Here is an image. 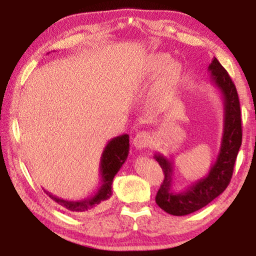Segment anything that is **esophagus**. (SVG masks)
I'll list each match as a JSON object with an SVG mask.
<instances>
[{"label": "esophagus", "instance_id": "esophagus-1", "mask_svg": "<svg viewBox=\"0 0 256 256\" xmlns=\"http://www.w3.org/2000/svg\"><path fill=\"white\" fill-rule=\"evenodd\" d=\"M151 138L150 134L146 131L138 132L136 136L133 138V144L136 146V149H144L148 148L151 144Z\"/></svg>", "mask_w": 256, "mask_h": 256}]
</instances>
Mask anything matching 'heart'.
<instances>
[{"label":"heart","mask_w":256,"mask_h":256,"mask_svg":"<svg viewBox=\"0 0 256 256\" xmlns=\"http://www.w3.org/2000/svg\"><path fill=\"white\" fill-rule=\"evenodd\" d=\"M160 73L157 84L151 90V100L159 104L170 92L183 74V68L180 63L170 62V56L164 53L150 54L144 60L141 70L142 80H152Z\"/></svg>","instance_id":"heart-1"}]
</instances>
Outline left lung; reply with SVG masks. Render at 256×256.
<instances>
[{"instance_id":"8db88e82","label":"left lung","mask_w":256,"mask_h":256,"mask_svg":"<svg viewBox=\"0 0 256 256\" xmlns=\"http://www.w3.org/2000/svg\"><path fill=\"white\" fill-rule=\"evenodd\" d=\"M212 82L224 102V132L216 160L206 177L194 182L184 190L172 188L174 162L160 154L154 159L162 168L164 178L160 185L156 202L164 211L172 216H186L202 209L222 194L232 180L234 166L242 146L240 106L236 86L228 72L216 58L208 68Z\"/></svg>"}]
</instances>
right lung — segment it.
<instances>
[{"instance_id": "right-lung-1", "label": "right lung", "mask_w": 256, "mask_h": 256, "mask_svg": "<svg viewBox=\"0 0 256 256\" xmlns=\"http://www.w3.org/2000/svg\"><path fill=\"white\" fill-rule=\"evenodd\" d=\"M128 134H122L116 138H112V140L108 141L107 146L102 151V159H100V186H98L97 192L94 196H89L84 200H63L53 194L45 190V193L52 200L55 201L58 204L63 206L71 212H74L78 214H86L90 212L97 211L106 204L108 198L112 196V184L115 175L118 174L120 167L126 160L130 150L128 144Z\"/></svg>"}]
</instances>
